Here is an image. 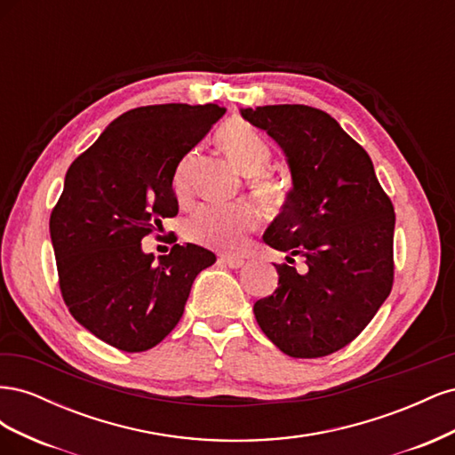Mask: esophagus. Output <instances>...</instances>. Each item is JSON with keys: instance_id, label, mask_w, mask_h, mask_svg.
<instances>
[{"instance_id": "obj_1", "label": "esophagus", "mask_w": 455, "mask_h": 455, "mask_svg": "<svg viewBox=\"0 0 455 455\" xmlns=\"http://www.w3.org/2000/svg\"><path fill=\"white\" fill-rule=\"evenodd\" d=\"M220 261L231 269H239L244 266V258H241V256H220Z\"/></svg>"}]
</instances>
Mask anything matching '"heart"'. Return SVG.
<instances>
[{"label":"heart","instance_id":"obj_1","mask_svg":"<svg viewBox=\"0 0 455 455\" xmlns=\"http://www.w3.org/2000/svg\"><path fill=\"white\" fill-rule=\"evenodd\" d=\"M220 142L235 167L244 176H251V186L261 201L279 204L286 199L284 182L266 171L271 161V148L264 136H259L246 123H231L220 134ZM189 167L191 157L182 161L174 174V196L180 201L189 194ZM256 224L258 214L251 204H203L194 216L188 218L184 235L188 241L201 246L231 251L237 249Z\"/></svg>","mask_w":455,"mask_h":455}]
</instances>
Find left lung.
Returning <instances> with one entry per match:
<instances>
[{
  "mask_svg": "<svg viewBox=\"0 0 455 455\" xmlns=\"http://www.w3.org/2000/svg\"><path fill=\"white\" fill-rule=\"evenodd\" d=\"M241 116L277 142L292 191L264 241L288 252L279 286L254 304L275 346L296 359L346 347L387 299L393 286V203L361 144L323 109L304 104L244 108ZM307 258L306 274L290 264Z\"/></svg>",
  "mask_w": 455,
  "mask_h": 455,
  "instance_id": "8db88e82",
  "label": "left lung"
}]
</instances>
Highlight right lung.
Wrapping results in <instances>:
<instances>
[{
  "label": "right lung",
  "mask_w": 455,
  "mask_h": 455,
  "mask_svg": "<svg viewBox=\"0 0 455 455\" xmlns=\"http://www.w3.org/2000/svg\"><path fill=\"white\" fill-rule=\"evenodd\" d=\"M224 114L218 104L129 109L66 172L49 220L60 292L74 319L112 347H156L180 321L197 275L216 261L186 243L154 264L142 239L178 214V163Z\"/></svg>",
  "instance_id": "add662e5"
}]
</instances>
